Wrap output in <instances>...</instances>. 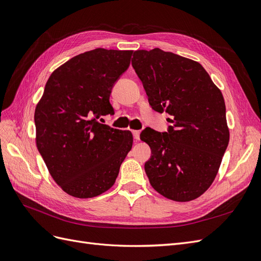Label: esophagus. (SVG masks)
Here are the masks:
<instances>
[{
  "label": "esophagus",
  "instance_id": "esophagus-1",
  "mask_svg": "<svg viewBox=\"0 0 261 261\" xmlns=\"http://www.w3.org/2000/svg\"><path fill=\"white\" fill-rule=\"evenodd\" d=\"M132 134H133V138L136 140H139L140 139V131L139 130H133L132 131Z\"/></svg>",
  "mask_w": 261,
  "mask_h": 261
}]
</instances>
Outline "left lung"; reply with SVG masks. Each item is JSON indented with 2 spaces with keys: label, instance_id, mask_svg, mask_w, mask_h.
Here are the masks:
<instances>
[{
  "label": "left lung",
  "instance_id": "1",
  "mask_svg": "<svg viewBox=\"0 0 261 261\" xmlns=\"http://www.w3.org/2000/svg\"><path fill=\"white\" fill-rule=\"evenodd\" d=\"M132 67L149 105L172 124L140 134L152 150L144 166L150 186L175 201L195 199L212 186L229 144L221 91L199 63L161 48L136 51Z\"/></svg>",
  "mask_w": 261,
  "mask_h": 261
}]
</instances>
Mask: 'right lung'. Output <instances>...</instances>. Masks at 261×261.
I'll list each match as a JSON object with an SVG mask.
<instances>
[{"label": "right lung", "instance_id": "add662e5", "mask_svg": "<svg viewBox=\"0 0 261 261\" xmlns=\"http://www.w3.org/2000/svg\"><path fill=\"white\" fill-rule=\"evenodd\" d=\"M133 51L95 48L58 67L36 107V143L54 181L73 197L111 189L130 152V131L99 123L114 115L109 96Z\"/></svg>", "mask_w": 261, "mask_h": 261}]
</instances>
